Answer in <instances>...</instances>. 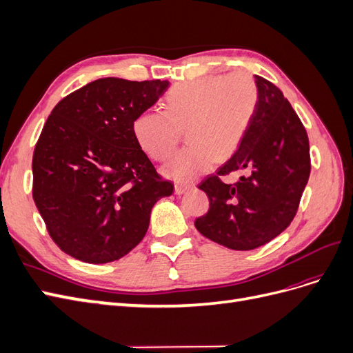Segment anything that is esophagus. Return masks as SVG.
Returning <instances> with one entry per match:
<instances>
[{
  "label": "esophagus",
  "mask_w": 353,
  "mask_h": 353,
  "mask_svg": "<svg viewBox=\"0 0 353 353\" xmlns=\"http://www.w3.org/2000/svg\"><path fill=\"white\" fill-rule=\"evenodd\" d=\"M193 188H194V185H179V184H176L175 185V193L178 196H181V194H184V193H187V191L193 190Z\"/></svg>",
  "instance_id": "1"
}]
</instances>
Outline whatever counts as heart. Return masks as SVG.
Returning <instances> with one entry per match:
<instances>
[{
	"label": "heart",
	"instance_id": "1",
	"mask_svg": "<svg viewBox=\"0 0 353 353\" xmlns=\"http://www.w3.org/2000/svg\"><path fill=\"white\" fill-rule=\"evenodd\" d=\"M258 85L248 73L203 77L178 83L165 97L163 110H145L135 117L137 144L153 160L174 153L181 131L190 144L163 168V174L188 184L239 150L258 109Z\"/></svg>",
	"mask_w": 353,
	"mask_h": 353
}]
</instances>
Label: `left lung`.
Returning <instances> with one entry per match:
<instances>
[{
  "label": "left lung",
  "mask_w": 353,
  "mask_h": 353,
  "mask_svg": "<svg viewBox=\"0 0 353 353\" xmlns=\"http://www.w3.org/2000/svg\"><path fill=\"white\" fill-rule=\"evenodd\" d=\"M259 101L239 150L216 175L199 185L209 197L197 231L232 250H253L270 243L293 221L311 174L305 126L283 92L254 74ZM244 170L232 186L221 174Z\"/></svg>",
  "instance_id": "left-lung-1"
}]
</instances>
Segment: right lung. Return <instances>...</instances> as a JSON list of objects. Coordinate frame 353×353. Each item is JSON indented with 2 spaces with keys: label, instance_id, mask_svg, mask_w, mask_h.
Returning a JSON list of instances; mask_svg holds the SVG:
<instances>
[{
  "label": "right lung",
  "instance_id": "right-lung-1",
  "mask_svg": "<svg viewBox=\"0 0 353 353\" xmlns=\"http://www.w3.org/2000/svg\"><path fill=\"white\" fill-rule=\"evenodd\" d=\"M168 87L159 79L101 78L48 116L32 159V196L52 241L72 258H123L144 239L156 201L174 193L132 132L135 117Z\"/></svg>",
  "mask_w": 353,
  "mask_h": 353
}]
</instances>
